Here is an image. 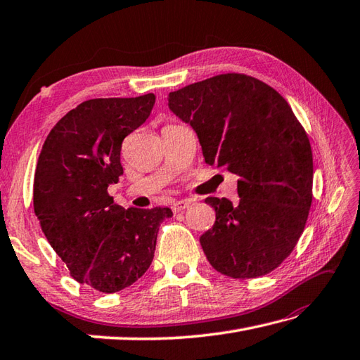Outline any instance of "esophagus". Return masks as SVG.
Returning <instances> with one entry per match:
<instances>
[{
    "label": "esophagus",
    "mask_w": 360,
    "mask_h": 360,
    "mask_svg": "<svg viewBox=\"0 0 360 360\" xmlns=\"http://www.w3.org/2000/svg\"><path fill=\"white\" fill-rule=\"evenodd\" d=\"M189 200H177V202H174L172 203V211L174 212H179V211H183V210H186L188 207H189Z\"/></svg>",
    "instance_id": "1"
}]
</instances>
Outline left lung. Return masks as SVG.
<instances>
[{
	"label": "left lung",
	"mask_w": 360,
	"mask_h": 360,
	"mask_svg": "<svg viewBox=\"0 0 360 360\" xmlns=\"http://www.w3.org/2000/svg\"><path fill=\"white\" fill-rule=\"evenodd\" d=\"M169 110L199 138L203 158L238 175L239 202L207 197L216 211L200 236L210 264L245 280L267 275L292 253L312 202V150L280 93L229 72L169 93Z\"/></svg>",
	"instance_id": "8db88e82"
}]
</instances>
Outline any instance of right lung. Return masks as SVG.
Wrapping results in <instances>:
<instances>
[{
	"label": "right lung",
	"mask_w": 360,
	"mask_h": 360,
	"mask_svg": "<svg viewBox=\"0 0 360 360\" xmlns=\"http://www.w3.org/2000/svg\"><path fill=\"white\" fill-rule=\"evenodd\" d=\"M155 94L90 99L49 131L34 177V211L71 276L104 293L149 269L171 208H122L107 189L122 175L124 138L149 118Z\"/></svg>",
	"instance_id": "add662e5"
}]
</instances>
